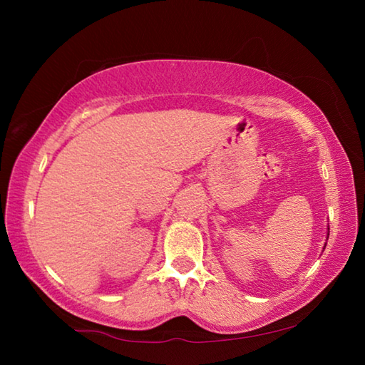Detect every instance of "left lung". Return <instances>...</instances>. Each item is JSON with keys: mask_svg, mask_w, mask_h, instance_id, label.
I'll return each instance as SVG.
<instances>
[{"mask_svg": "<svg viewBox=\"0 0 365 365\" xmlns=\"http://www.w3.org/2000/svg\"><path fill=\"white\" fill-rule=\"evenodd\" d=\"M327 240H329V237H327ZM324 250H325V248H324Z\"/></svg>", "mask_w": 365, "mask_h": 365, "instance_id": "8db88e82", "label": "left lung"}]
</instances>
